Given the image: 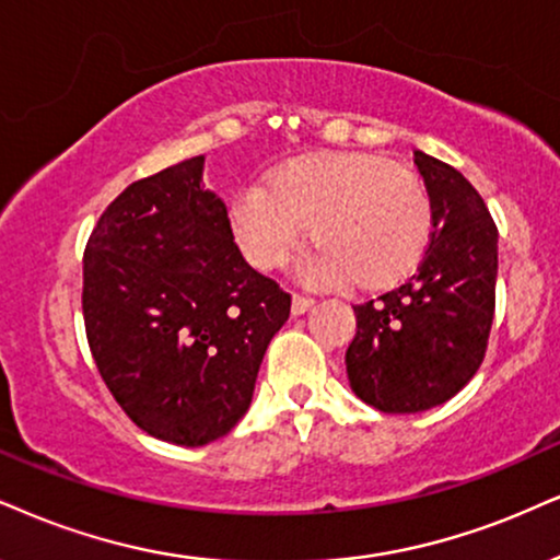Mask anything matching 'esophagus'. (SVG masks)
<instances>
[{
    "label": "esophagus",
    "instance_id": "1",
    "mask_svg": "<svg viewBox=\"0 0 560 560\" xmlns=\"http://www.w3.org/2000/svg\"><path fill=\"white\" fill-rule=\"evenodd\" d=\"M312 306H314V299H308V295H301V293H295V295H293L291 308H293V314H295V316L306 314L308 308H312Z\"/></svg>",
    "mask_w": 560,
    "mask_h": 560
}]
</instances>
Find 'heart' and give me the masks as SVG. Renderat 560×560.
Returning <instances> with one entry per match:
<instances>
[{"label":"heart","mask_w":560,"mask_h":560,"mask_svg":"<svg viewBox=\"0 0 560 560\" xmlns=\"http://www.w3.org/2000/svg\"><path fill=\"white\" fill-rule=\"evenodd\" d=\"M312 223L322 244L301 261L308 280L378 288L423 257L433 207L416 171L365 153L299 158L272 184H246L231 205L233 238L259 269L291 257Z\"/></svg>","instance_id":"obj_1"}]
</instances>
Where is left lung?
Instances as JSON below:
<instances>
[{"mask_svg": "<svg viewBox=\"0 0 560 560\" xmlns=\"http://www.w3.org/2000/svg\"><path fill=\"white\" fill-rule=\"evenodd\" d=\"M433 207L425 257L399 288L353 306L350 386L382 412L431 410L480 369L491 335L499 231L482 197L452 165L412 153Z\"/></svg>", "mask_w": 560, "mask_h": 560, "instance_id": "8db88e82", "label": "left lung"}]
</instances>
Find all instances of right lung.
Instances as JSON below:
<instances>
[{
    "label": "right lung",
    "instance_id": "right-lung-1",
    "mask_svg": "<svg viewBox=\"0 0 560 560\" xmlns=\"http://www.w3.org/2000/svg\"><path fill=\"white\" fill-rule=\"evenodd\" d=\"M205 155L129 184L82 257L90 353L121 410L150 436L205 446L252 405L291 295L241 257Z\"/></svg>",
    "mask_w": 560,
    "mask_h": 560
}]
</instances>
